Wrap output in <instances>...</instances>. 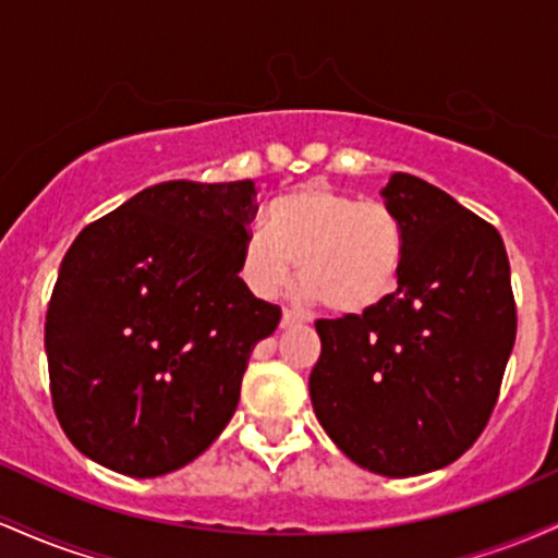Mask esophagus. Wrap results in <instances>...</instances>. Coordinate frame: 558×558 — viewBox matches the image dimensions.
<instances>
[{
  "mask_svg": "<svg viewBox=\"0 0 558 558\" xmlns=\"http://www.w3.org/2000/svg\"><path fill=\"white\" fill-rule=\"evenodd\" d=\"M301 323H304V319H301L299 315H296V312H291V310H286L283 312V317H280V328H296V325H301Z\"/></svg>",
  "mask_w": 558,
  "mask_h": 558,
  "instance_id": "34e87169",
  "label": "esophagus"
}]
</instances>
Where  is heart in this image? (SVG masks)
Segmentation results:
<instances>
[{
  "label": "heart",
  "mask_w": 558,
  "mask_h": 558,
  "mask_svg": "<svg viewBox=\"0 0 558 558\" xmlns=\"http://www.w3.org/2000/svg\"><path fill=\"white\" fill-rule=\"evenodd\" d=\"M407 262V230L383 202L312 181L272 198L265 228L243 241L241 278L275 296L299 270L301 296L338 315H364L390 299Z\"/></svg>",
  "instance_id": "obj_1"
}]
</instances>
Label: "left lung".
<instances>
[{"mask_svg":"<svg viewBox=\"0 0 558 558\" xmlns=\"http://www.w3.org/2000/svg\"><path fill=\"white\" fill-rule=\"evenodd\" d=\"M380 196L407 230L399 288L373 312L317 319L310 396L351 462L414 477L457 462L488 425L517 306L490 222L407 172Z\"/></svg>","mask_w":558,"mask_h":558,"instance_id":"8db88e82","label":"left lung"}]
</instances>
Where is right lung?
Listing matches in <instances>:
<instances>
[{
    "label": "right lung",
    "instance_id": "add662e5",
    "mask_svg": "<svg viewBox=\"0 0 558 558\" xmlns=\"http://www.w3.org/2000/svg\"><path fill=\"white\" fill-rule=\"evenodd\" d=\"M254 181L149 185L78 233L44 325L70 444L107 470L157 477L226 430L280 306L239 278Z\"/></svg>",
    "mask_w": 558,
    "mask_h": 558
}]
</instances>
